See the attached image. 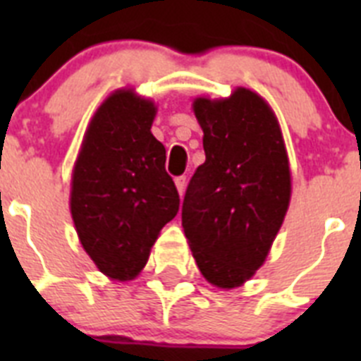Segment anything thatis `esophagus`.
I'll use <instances>...</instances> for the list:
<instances>
[{"label":"esophagus","instance_id":"34e87169","mask_svg":"<svg viewBox=\"0 0 361 361\" xmlns=\"http://www.w3.org/2000/svg\"><path fill=\"white\" fill-rule=\"evenodd\" d=\"M175 186H177L178 193L183 195V193H184V188H186V175H180V177L175 178Z\"/></svg>","mask_w":361,"mask_h":361}]
</instances>
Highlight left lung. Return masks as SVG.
<instances>
[{
  "label": "left lung",
  "mask_w": 361,
  "mask_h": 361,
  "mask_svg": "<svg viewBox=\"0 0 361 361\" xmlns=\"http://www.w3.org/2000/svg\"><path fill=\"white\" fill-rule=\"evenodd\" d=\"M206 162L188 184L183 228L204 279L231 289L255 275L288 212L291 175L276 117L260 95L199 97Z\"/></svg>",
  "instance_id": "left-lung-1"
}]
</instances>
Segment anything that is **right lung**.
Listing matches in <instances>:
<instances>
[{"mask_svg":"<svg viewBox=\"0 0 361 361\" xmlns=\"http://www.w3.org/2000/svg\"><path fill=\"white\" fill-rule=\"evenodd\" d=\"M155 106L132 90L95 111L72 175L70 209L79 240L104 275L130 280L146 266L159 231L178 212L166 149L152 135Z\"/></svg>","mask_w":361,"mask_h":361,"instance_id":"add662e5","label":"right lung"}]
</instances>
